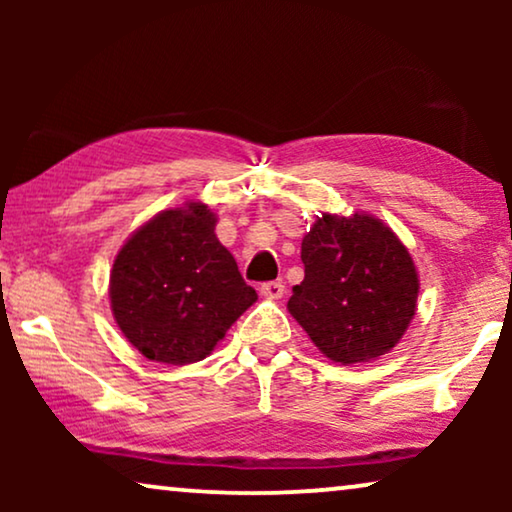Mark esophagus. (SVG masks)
Returning <instances> with one entry per match:
<instances>
[{
	"instance_id": "esophagus-1",
	"label": "esophagus",
	"mask_w": 512,
	"mask_h": 512,
	"mask_svg": "<svg viewBox=\"0 0 512 512\" xmlns=\"http://www.w3.org/2000/svg\"><path fill=\"white\" fill-rule=\"evenodd\" d=\"M261 296L270 300H279L284 296V284L282 282H265L261 284Z\"/></svg>"
}]
</instances>
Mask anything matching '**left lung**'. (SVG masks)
Returning a JSON list of instances; mask_svg holds the SVG:
<instances>
[{
    "label": "left lung",
    "instance_id": "left-lung-1",
    "mask_svg": "<svg viewBox=\"0 0 512 512\" xmlns=\"http://www.w3.org/2000/svg\"><path fill=\"white\" fill-rule=\"evenodd\" d=\"M305 279L289 312L331 361L387 354L417 310L415 263L391 228L368 214H324L303 237Z\"/></svg>",
    "mask_w": 512,
    "mask_h": 512
}]
</instances>
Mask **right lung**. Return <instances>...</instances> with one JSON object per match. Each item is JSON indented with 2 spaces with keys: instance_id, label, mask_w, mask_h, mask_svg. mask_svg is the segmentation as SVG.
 <instances>
[{
  "instance_id": "obj_1",
  "label": "right lung",
  "mask_w": 512,
  "mask_h": 512,
  "mask_svg": "<svg viewBox=\"0 0 512 512\" xmlns=\"http://www.w3.org/2000/svg\"><path fill=\"white\" fill-rule=\"evenodd\" d=\"M216 216L200 202L167 209L118 251L109 279L118 328L146 359L186 366L212 352L256 303L230 251L214 235Z\"/></svg>"
}]
</instances>
